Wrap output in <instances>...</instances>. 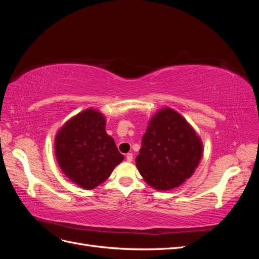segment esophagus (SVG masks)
I'll list each match as a JSON object with an SVG mask.
<instances>
[{"mask_svg": "<svg viewBox=\"0 0 259 259\" xmlns=\"http://www.w3.org/2000/svg\"><path fill=\"white\" fill-rule=\"evenodd\" d=\"M126 160H127L128 162H132V161H133V153H127V154H126Z\"/></svg>", "mask_w": 259, "mask_h": 259, "instance_id": "obj_1", "label": "esophagus"}]
</instances>
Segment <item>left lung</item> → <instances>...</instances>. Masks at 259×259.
<instances>
[{
	"label": "left lung",
	"mask_w": 259,
	"mask_h": 259,
	"mask_svg": "<svg viewBox=\"0 0 259 259\" xmlns=\"http://www.w3.org/2000/svg\"><path fill=\"white\" fill-rule=\"evenodd\" d=\"M202 156V139L191 124L174 109L164 107L149 120L136 167L149 186L167 191L193 175Z\"/></svg>",
	"instance_id": "left-lung-1"
}]
</instances>
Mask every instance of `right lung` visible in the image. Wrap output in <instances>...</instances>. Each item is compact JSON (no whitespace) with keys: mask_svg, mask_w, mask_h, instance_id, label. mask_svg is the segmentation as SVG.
Listing matches in <instances>:
<instances>
[{"mask_svg":"<svg viewBox=\"0 0 259 259\" xmlns=\"http://www.w3.org/2000/svg\"><path fill=\"white\" fill-rule=\"evenodd\" d=\"M54 147L62 173L86 190L105 183L124 159L107 134L106 116L94 108L70 117L58 130Z\"/></svg>","mask_w":259,"mask_h":259,"instance_id":"right-lung-1","label":"right lung"}]
</instances>
